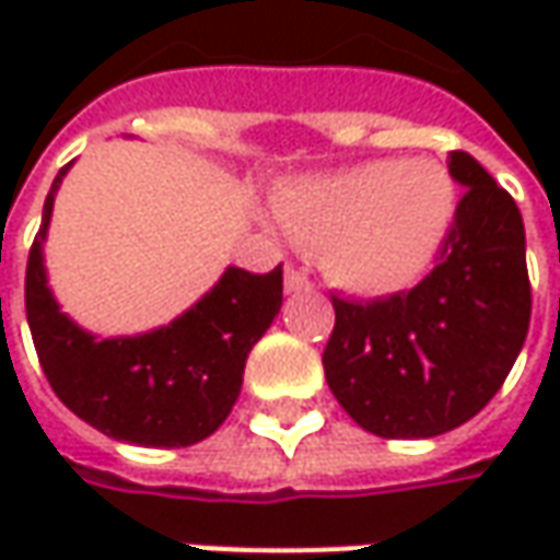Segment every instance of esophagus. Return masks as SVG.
<instances>
[{"label":"esophagus","instance_id":"obj_1","mask_svg":"<svg viewBox=\"0 0 560 560\" xmlns=\"http://www.w3.org/2000/svg\"><path fill=\"white\" fill-rule=\"evenodd\" d=\"M305 290H312L308 273H302V270H295V268L287 270V292H305Z\"/></svg>","mask_w":560,"mask_h":560}]
</instances>
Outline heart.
Returning a JSON list of instances; mask_svg holds the SVG:
<instances>
[{
	"label": "heart",
	"mask_w": 560,
	"mask_h": 560,
	"mask_svg": "<svg viewBox=\"0 0 560 560\" xmlns=\"http://www.w3.org/2000/svg\"><path fill=\"white\" fill-rule=\"evenodd\" d=\"M273 214L317 252L324 277L355 295H389L433 265L455 214V186L433 162L376 159L280 186Z\"/></svg>",
	"instance_id": "1"
}]
</instances>
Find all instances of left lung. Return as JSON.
<instances>
[{
    "label": "left lung",
    "mask_w": 560,
    "mask_h": 560,
    "mask_svg": "<svg viewBox=\"0 0 560 560\" xmlns=\"http://www.w3.org/2000/svg\"><path fill=\"white\" fill-rule=\"evenodd\" d=\"M448 174L464 196L436 268L374 302L334 295L324 374L349 418L383 440H430L483 411L529 330L521 208L467 152H448Z\"/></svg>",
    "instance_id": "1"
}]
</instances>
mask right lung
I'll return each instance as SVG.
<instances>
[{
  "label": "right lung",
  "instance_id": "add662e5",
  "mask_svg": "<svg viewBox=\"0 0 560 560\" xmlns=\"http://www.w3.org/2000/svg\"><path fill=\"white\" fill-rule=\"evenodd\" d=\"M55 177L43 205L24 280V305L43 374L77 418L133 445L180 448L211 436L243 389L252 346L283 305V268L248 273L226 268L202 299L167 327L140 336L96 339L61 314L43 268L52 221Z\"/></svg>",
  "mask_w": 560,
  "mask_h": 560
}]
</instances>
